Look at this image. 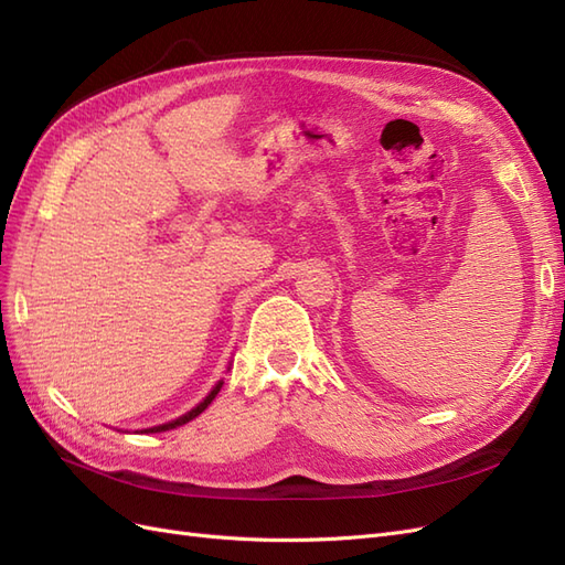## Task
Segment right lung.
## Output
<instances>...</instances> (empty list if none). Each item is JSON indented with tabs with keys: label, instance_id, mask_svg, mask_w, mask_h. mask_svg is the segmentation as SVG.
<instances>
[{
	"label": "right lung",
	"instance_id": "right-lung-1",
	"mask_svg": "<svg viewBox=\"0 0 565 565\" xmlns=\"http://www.w3.org/2000/svg\"><path fill=\"white\" fill-rule=\"evenodd\" d=\"M221 384H224V382H218L214 388H212V393H210V396L207 398H204L198 407H193L191 409V413H185L183 417H179V419H174V422H167V424H160V426H152V429H146L143 434H160V431H169V429H177V426H181V424H185V422H191V419H195L200 413H204V407H207L214 398H216V393L221 391Z\"/></svg>",
	"mask_w": 565,
	"mask_h": 565
}]
</instances>
